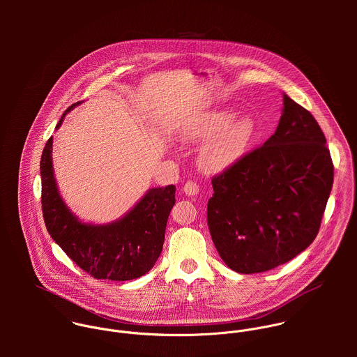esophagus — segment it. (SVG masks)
<instances>
[{"label":"esophagus","mask_w":357,"mask_h":357,"mask_svg":"<svg viewBox=\"0 0 357 357\" xmlns=\"http://www.w3.org/2000/svg\"><path fill=\"white\" fill-rule=\"evenodd\" d=\"M183 192H184L185 195H188V197H195V195H198V192H199V187H198L197 183H194V181H187V183L184 184V187H183Z\"/></svg>","instance_id":"1"}]
</instances>
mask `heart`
Segmentation results:
<instances>
[{
    "label": "heart",
    "mask_w": 357,
    "mask_h": 357,
    "mask_svg": "<svg viewBox=\"0 0 357 357\" xmlns=\"http://www.w3.org/2000/svg\"><path fill=\"white\" fill-rule=\"evenodd\" d=\"M232 108L204 111L178 128V139L184 144L204 143L199 165L211 174L225 173L239 165L250 151L257 125L249 115H241Z\"/></svg>",
    "instance_id": "obj_1"
}]
</instances>
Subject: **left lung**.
<instances>
[{
	"instance_id": "left-lung-1",
	"label": "left lung",
	"mask_w": 357,
	"mask_h": 357,
	"mask_svg": "<svg viewBox=\"0 0 357 357\" xmlns=\"http://www.w3.org/2000/svg\"><path fill=\"white\" fill-rule=\"evenodd\" d=\"M334 181L326 137L309 111L283 93L275 133L211 180L207 224L235 272L273 269L314 241Z\"/></svg>"
}]
</instances>
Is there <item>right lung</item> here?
<instances>
[{"instance_id": "obj_1", "label": "right lung", "mask_w": 357, "mask_h": 357, "mask_svg": "<svg viewBox=\"0 0 357 357\" xmlns=\"http://www.w3.org/2000/svg\"><path fill=\"white\" fill-rule=\"evenodd\" d=\"M81 102L66 109L56 125ZM51 137L41 156L43 213L52 239L81 269L96 279L132 280L146 275L158 259L165 241L166 222L176 204V187L147 190L130 210L115 221L95 224L82 221L60 195L53 162Z\"/></svg>"}]
</instances>
